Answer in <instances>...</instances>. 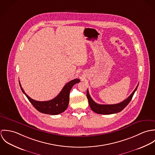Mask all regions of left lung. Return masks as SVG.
Listing matches in <instances>:
<instances>
[{"mask_svg":"<svg viewBox=\"0 0 155 155\" xmlns=\"http://www.w3.org/2000/svg\"><path fill=\"white\" fill-rule=\"evenodd\" d=\"M138 88V85L134 89L132 94L124 101L116 104H99L96 103L91 97L89 94L88 90L87 89V97L88 100V103L91 110L98 114H110L117 113L122 110L131 101L133 95Z\"/></svg>","mask_w":155,"mask_h":155,"instance_id":"8db88e82","label":"left lung"}]
</instances>
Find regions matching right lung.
Returning a JSON list of instances; mask_svg holds the SVG:
<instances>
[{
	"mask_svg": "<svg viewBox=\"0 0 155 155\" xmlns=\"http://www.w3.org/2000/svg\"><path fill=\"white\" fill-rule=\"evenodd\" d=\"M79 82L80 80L79 79H75L70 81L64 85L61 91L56 97L51 100L46 101H39L31 99L24 91L20 82L19 84L22 92L37 110L45 114L57 115L66 110L69 103L70 91L74 84Z\"/></svg>",
	"mask_w": 155,
	"mask_h": 155,
	"instance_id": "1",
	"label": "right lung"
}]
</instances>
